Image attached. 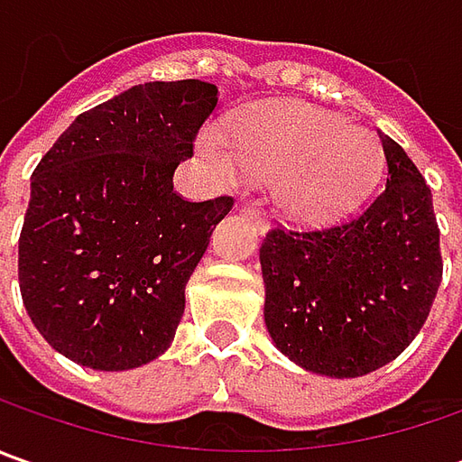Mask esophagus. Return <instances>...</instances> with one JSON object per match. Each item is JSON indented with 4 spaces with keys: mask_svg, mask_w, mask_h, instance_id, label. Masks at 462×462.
I'll return each mask as SVG.
<instances>
[{
    "mask_svg": "<svg viewBox=\"0 0 462 462\" xmlns=\"http://www.w3.org/2000/svg\"><path fill=\"white\" fill-rule=\"evenodd\" d=\"M241 213H244V216H246L249 221L254 223V226H257L259 234H264V231H267V221H264V216L259 213L254 205H241Z\"/></svg>",
    "mask_w": 462,
    "mask_h": 462,
    "instance_id": "34e87169",
    "label": "esophagus"
}]
</instances>
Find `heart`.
Masks as SVG:
<instances>
[{"instance_id": "heart-1", "label": "heart", "mask_w": 462, "mask_h": 462, "mask_svg": "<svg viewBox=\"0 0 462 462\" xmlns=\"http://www.w3.org/2000/svg\"><path fill=\"white\" fill-rule=\"evenodd\" d=\"M203 153L231 182L273 180L280 213L328 221L367 195L381 171V146L367 128L306 102H275L200 138Z\"/></svg>"}]
</instances>
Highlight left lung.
<instances>
[{
    "instance_id": "1",
    "label": "left lung",
    "mask_w": 462,
    "mask_h": 462,
    "mask_svg": "<svg viewBox=\"0 0 462 462\" xmlns=\"http://www.w3.org/2000/svg\"><path fill=\"white\" fill-rule=\"evenodd\" d=\"M385 187L345 223L273 228L259 249L264 324L303 370L360 378L396 360L424 327L439 280L432 189L378 131Z\"/></svg>"
}]
</instances>
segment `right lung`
Returning <instances> with one entry per match:
<instances>
[{
    "label": "right lung",
    "instance_id": "right-lung-1",
    "mask_svg": "<svg viewBox=\"0 0 462 462\" xmlns=\"http://www.w3.org/2000/svg\"><path fill=\"white\" fill-rule=\"evenodd\" d=\"M218 105L200 79L146 81L81 113L30 180L20 293L43 339L92 370L167 352L185 285L234 200H182L174 169Z\"/></svg>",
    "mask_w": 462,
    "mask_h": 462
}]
</instances>
